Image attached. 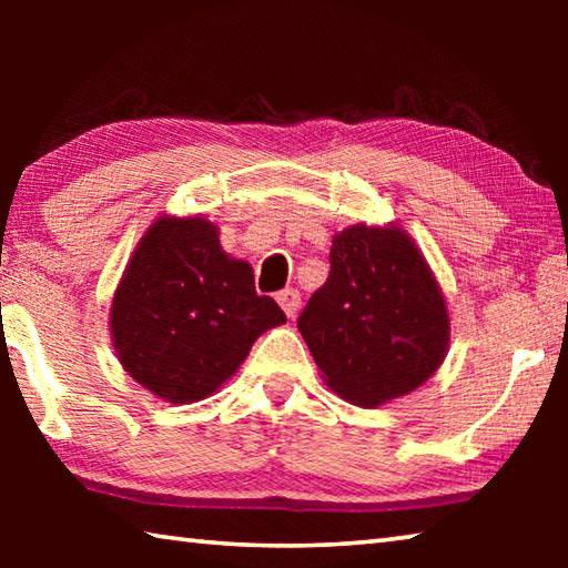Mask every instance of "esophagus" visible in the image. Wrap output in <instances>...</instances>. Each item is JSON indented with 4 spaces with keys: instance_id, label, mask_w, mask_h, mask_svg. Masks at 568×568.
Here are the masks:
<instances>
[{
    "instance_id": "obj_1",
    "label": "esophagus",
    "mask_w": 568,
    "mask_h": 568,
    "mask_svg": "<svg viewBox=\"0 0 568 568\" xmlns=\"http://www.w3.org/2000/svg\"><path fill=\"white\" fill-rule=\"evenodd\" d=\"M275 301L281 303V307L285 311L287 318H295L297 307H301V293L295 291V287H285V291H281L275 295Z\"/></svg>"
}]
</instances>
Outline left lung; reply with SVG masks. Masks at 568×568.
I'll return each instance as SVG.
<instances>
[{
  "mask_svg": "<svg viewBox=\"0 0 568 568\" xmlns=\"http://www.w3.org/2000/svg\"><path fill=\"white\" fill-rule=\"evenodd\" d=\"M328 386L381 406L426 383L448 351L440 287L400 227L353 225L333 237L331 273L297 318Z\"/></svg>",
  "mask_w": 568,
  "mask_h": 568,
  "instance_id": "8db88e82",
  "label": "left lung"
}]
</instances>
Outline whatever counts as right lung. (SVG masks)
I'll return each instance as SVG.
<instances>
[{
  "label": "right lung",
  "mask_w": 568,
  "mask_h": 568,
  "mask_svg": "<svg viewBox=\"0 0 568 568\" xmlns=\"http://www.w3.org/2000/svg\"><path fill=\"white\" fill-rule=\"evenodd\" d=\"M253 267L223 253L205 217H162L140 240L112 301L124 371L168 403L210 396L233 376L257 335L283 325Z\"/></svg>",
  "instance_id": "1"
}]
</instances>
